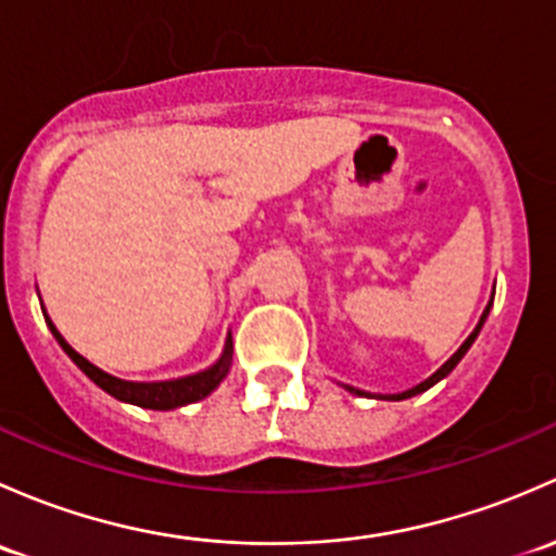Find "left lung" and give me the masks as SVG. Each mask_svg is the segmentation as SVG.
Masks as SVG:
<instances>
[{"instance_id":"left-lung-1","label":"left lung","mask_w":556,"mask_h":556,"mask_svg":"<svg viewBox=\"0 0 556 556\" xmlns=\"http://www.w3.org/2000/svg\"><path fill=\"white\" fill-rule=\"evenodd\" d=\"M490 307H492V302H490V305H488V307H484L482 318H479L477 329H473V331H471V334H468V340H466V342H463V345H460V348H457V351H455V353H452V358H450V362H444L442 366H439V369H437V371H433V375H431V377H428V380H422V382H420V386L409 388V391H404V393H393V396H380V399H391V402H402V399H412V396H417V393L428 391V388H431V386H437V382H439V380H444V377H447V375H450V371H452V369H455V366H457V362H460V358H463V356H466V353H468V348H471V345H473V340H477V334H479V331H482V326H484V318H488ZM345 388H348V391H351V393H356V396H369V393H366V391H358V388H351V386H345Z\"/></svg>"}]
</instances>
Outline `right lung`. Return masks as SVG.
Here are the masks:
<instances>
[{
  "label": "right lung",
  "mask_w": 556,
  "mask_h": 556,
  "mask_svg": "<svg viewBox=\"0 0 556 556\" xmlns=\"http://www.w3.org/2000/svg\"><path fill=\"white\" fill-rule=\"evenodd\" d=\"M45 320H48L50 331H53V337L59 340V345L66 351V356L72 358V362L77 364L79 369H83L85 375H88L90 380L101 388V391H106L109 396H114L117 402L144 406V409L163 412V409H176V406L200 402V399L208 396V393L214 391L222 380H225L227 371H230V366H232V337H227L225 351H222L219 362H216L214 366H208V369L198 371V375L179 377V380H163V382L119 380V377L106 375V371H101L99 366L90 364L88 358L79 356V353L64 340V337H61V331L55 329L53 320L50 318H45Z\"/></svg>",
  "instance_id": "1"
}]
</instances>
